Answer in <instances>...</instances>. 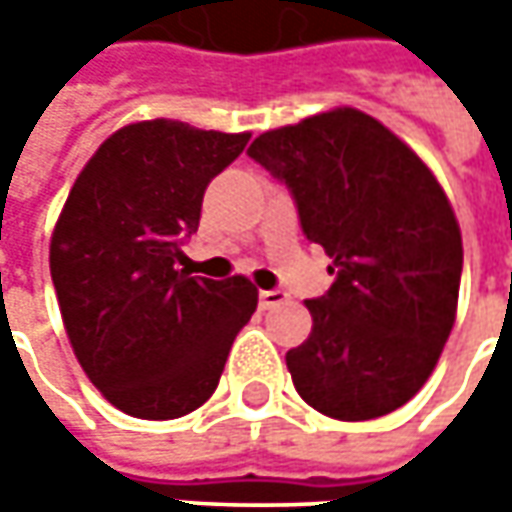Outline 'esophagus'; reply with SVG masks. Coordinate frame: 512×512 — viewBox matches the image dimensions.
<instances>
[{"mask_svg": "<svg viewBox=\"0 0 512 512\" xmlns=\"http://www.w3.org/2000/svg\"><path fill=\"white\" fill-rule=\"evenodd\" d=\"M285 302H287L285 290H262V293H259V307H262V310H273V307L285 305Z\"/></svg>", "mask_w": 512, "mask_h": 512, "instance_id": "obj_1", "label": "esophagus"}]
</instances>
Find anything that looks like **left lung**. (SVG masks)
Segmentation results:
<instances>
[{
    "mask_svg": "<svg viewBox=\"0 0 512 512\" xmlns=\"http://www.w3.org/2000/svg\"><path fill=\"white\" fill-rule=\"evenodd\" d=\"M247 156L285 182L336 279L305 302L287 370L313 410L364 422L410 402L456 322L462 230L442 185L379 119L336 108L262 133Z\"/></svg>",
    "mask_w": 512,
    "mask_h": 512,
    "instance_id": "obj_1",
    "label": "left lung"
}]
</instances>
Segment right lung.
Returning a JSON list of instances; mask_svg holds the SVG:
<instances>
[{"instance_id": "right-lung-1", "label": "right lung", "mask_w": 512, "mask_h": 512, "mask_svg": "<svg viewBox=\"0 0 512 512\" xmlns=\"http://www.w3.org/2000/svg\"><path fill=\"white\" fill-rule=\"evenodd\" d=\"M250 133L176 119L125 125L76 176L50 236V279L70 347L122 413L179 419L213 396L259 290L176 270L202 196Z\"/></svg>"}]
</instances>
